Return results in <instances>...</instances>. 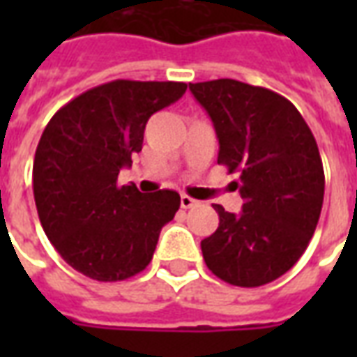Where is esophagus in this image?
<instances>
[{"label": "esophagus", "mask_w": 357, "mask_h": 357, "mask_svg": "<svg viewBox=\"0 0 357 357\" xmlns=\"http://www.w3.org/2000/svg\"><path fill=\"white\" fill-rule=\"evenodd\" d=\"M179 202H181V208H193V206H197V204H199V201L191 199L189 195H181Z\"/></svg>", "instance_id": "obj_1"}]
</instances>
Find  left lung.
<instances>
[{
    "mask_svg": "<svg viewBox=\"0 0 357 357\" xmlns=\"http://www.w3.org/2000/svg\"><path fill=\"white\" fill-rule=\"evenodd\" d=\"M189 89L212 118L218 164L239 172L243 199L239 214L212 204L220 225L201 241L202 258L225 283H271L298 262L319 222L325 174L314 133L271 89L229 78Z\"/></svg>",
    "mask_w": 357,
    "mask_h": 357,
    "instance_id": "8db88e82",
    "label": "left lung"
}]
</instances>
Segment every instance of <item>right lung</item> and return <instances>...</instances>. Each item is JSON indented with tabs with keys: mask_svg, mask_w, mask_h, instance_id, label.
I'll return each mask as SVG.
<instances>
[{
	"mask_svg": "<svg viewBox=\"0 0 357 357\" xmlns=\"http://www.w3.org/2000/svg\"><path fill=\"white\" fill-rule=\"evenodd\" d=\"M183 82L112 80L84 91L53 114L34 156L38 216L61 258L89 279L137 275L174 220L179 195L118 185L143 147L147 120L185 93Z\"/></svg>",
	"mask_w": 357,
	"mask_h": 357,
	"instance_id": "1",
	"label": "right lung"
}]
</instances>
